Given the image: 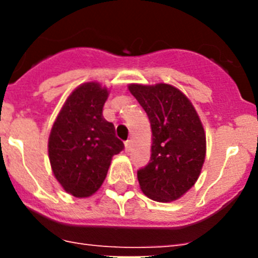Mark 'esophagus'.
I'll return each mask as SVG.
<instances>
[{"label":"esophagus","mask_w":258,"mask_h":258,"mask_svg":"<svg viewBox=\"0 0 258 258\" xmlns=\"http://www.w3.org/2000/svg\"><path fill=\"white\" fill-rule=\"evenodd\" d=\"M131 149H132V141L131 140L125 141V151L129 152L131 151Z\"/></svg>","instance_id":"obj_1"}]
</instances>
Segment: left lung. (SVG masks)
I'll use <instances>...</instances> for the list:
<instances>
[{"instance_id":"8db88e82","label":"left lung","mask_w":258,"mask_h":258,"mask_svg":"<svg viewBox=\"0 0 258 258\" xmlns=\"http://www.w3.org/2000/svg\"><path fill=\"white\" fill-rule=\"evenodd\" d=\"M132 94L149 116L150 163L137 172L141 190L156 202L177 200L192 187L206 159V133L197 111L174 86L132 84Z\"/></svg>"}]
</instances>
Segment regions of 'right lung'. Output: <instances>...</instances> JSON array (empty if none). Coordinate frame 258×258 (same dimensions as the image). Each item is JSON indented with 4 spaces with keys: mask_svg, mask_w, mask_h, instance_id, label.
<instances>
[{
    "mask_svg": "<svg viewBox=\"0 0 258 258\" xmlns=\"http://www.w3.org/2000/svg\"><path fill=\"white\" fill-rule=\"evenodd\" d=\"M108 92L97 83L75 89L49 137L51 169L61 187L88 198L101 187L113 155L124 150L115 126L102 115Z\"/></svg>",
    "mask_w": 258,
    "mask_h": 258,
    "instance_id": "obj_1",
    "label": "right lung"
}]
</instances>
